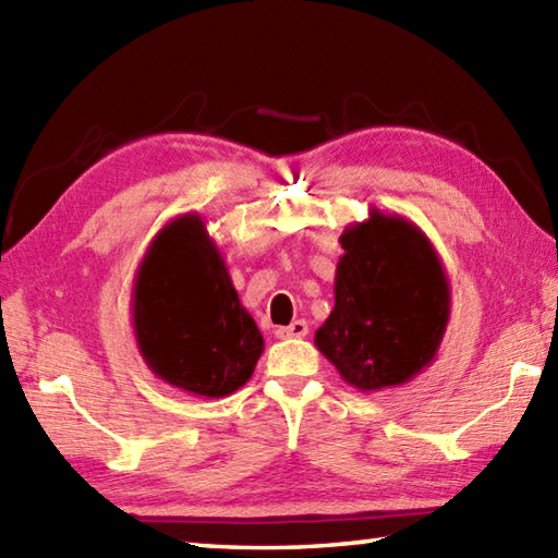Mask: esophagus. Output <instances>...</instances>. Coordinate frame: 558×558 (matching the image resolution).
Returning a JSON list of instances; mask_svg holds the SVG:
<instances>
[{"mask_svg":"<svg viewBox=\"0 0 558 558\" xmlns=\"http://www.w3.org/2000/svg\"><path fill=\"white\" fill-rule=\"evenodd\" d=\"M310 333V324L304 322V318H298V322H292L290 326H280L276 328V336L280 340H290V338H304Z\"/></svg>","mask_w":558,"mask_h":558,"instance_id":"esophagus-1","label":"esophagus"}]
</instances>
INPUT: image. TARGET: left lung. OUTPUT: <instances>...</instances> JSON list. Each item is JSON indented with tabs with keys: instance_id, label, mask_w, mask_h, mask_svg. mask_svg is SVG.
<instances>
[{
	"instance_id": "left-lung-1",
	"label": "left lung",
	"mask_w": 558,
	"mask_h": 558,
	"mask_svg": "<svg viewBox=\"0 0 558 558\" xmlns=\"http://www.w3.org/2000/svg\"><path fill=\"white\" fill-rule=\"evenodd\" d=\"M336 306L314 342L342 381L384 390L429 366L450 318V286L417 225L372 208L340 234Z\"/></svg>"
}]
</instances>
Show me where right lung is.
<instances>
[{
  "instance_id": "obj_1",
  "label": "right lung",
  "mask_w": 558,
  "mask_h": 558,
  "mask_svg": "<svg viewBox=\"0 0 558 558\" xmlns=\"http://www.w3.org/2000/svg\"><path fill=\"white\" fill-rule=\"evenodd\" d=\"M132 326L148 369L198 398L234 393L264 352V336L196 213L174 218L150 242L134 278Z\"/></svg>"
}]
</instances>
